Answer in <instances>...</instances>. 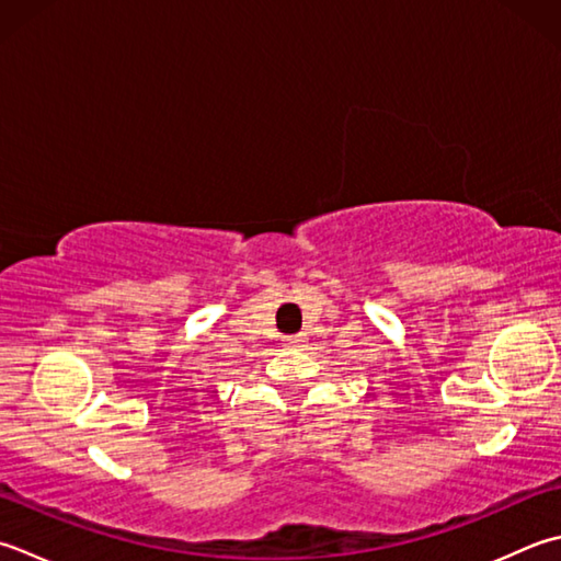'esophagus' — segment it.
Returning <instances> with one entry per match:
<instances>
[{
  "label": "esophagus",
  "instance_id": "esophagus-1",
  "mask_svg": "<svg viewBox=\"0 0 561 561\" xmlns=\"http://www.w3.org/2000/svg\"><path fill=\"white\" fill-rule=\"evenodd\" d=\"M304 345H306L304 335H291V337L284 340V347H289V350H301Z\"/></svg>",
  "mask_w": 561,
  "mask_h": 561
}]
</instances>
